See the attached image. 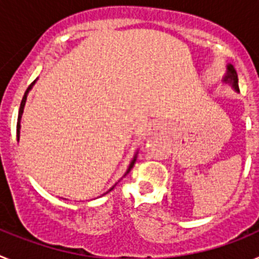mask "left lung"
Listing matches in <instances>:
<instances>
[{"label":"left lung","instance_id":"left-lung-1","mask_svg":"<svg viewBox=\"0 0 259 259\" xmlns=\"http://www.w3.org/2000/svg\"><path fill=\"white\" fill-rule=\"evenodd\" d=\"M224 81H230V83H232L233 88L236 89V91H239V79H237V72L236 70L233 68V66H228V74L227 76L224 77Z\"/></svg>","mask_w":259,"mask_h":259}]
</instances>
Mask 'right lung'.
<instances>
[{
    "mask_svg": "<svg viewBox=\"0 0 259 259\" xmlns=\"http://www.w3.org/2000/svg\"><path fill=\"white\" fill-rule=\"evenodd\" d=\"M33 84H35V81H33V83H31V85H29L28 88H27L26 93H24V96H23V98H22V102H20V107H19V115H18V123H17V134H18V140H19V128H20V124H19V119L22 118L23 109H24V105H26V100H27V93L29 92V89L32 88V85H33ZM135 161H136V157L134 158V161L131 162V164H130V167H128L127 172H130V171H131V168H132V167H134V163H135ZM111 189H113V188H111ZM111 189H110V191H111Z\"/></svg>",
    "mask_w": 259,
    "mask_h": 259,
    "instance_id": "right-lung-1",
    "label": "right lung"
}]
</instances>
